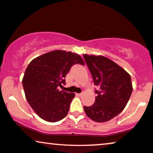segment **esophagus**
Instances as JSON below:
<instances>
[{"mask_svg":"<svg viewBox=\"0 0 153 153\" xmlns=\"http://www.w3.org/2000/svg\"><path fill=\"white\" fill-rule=\"evenodd\" d=\"M83 93H80V94H77V95L79 96V97H81V96H82Z\"/></svg>","mask_w":153,"mask_h":153,"instance_id":"esophagus-1","label":"esophagus"}]
</instances>
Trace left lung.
Segmentation results:
<instances>
[{
  "label": "left lung",
  "mask_w": 153,
  "mask_h": 153,
  "mask_svg": "<svg viewBox=\"0 0 153 153\" xmlns=\"http://www.w3.org/2000/svg\"><path fill=\"white\" fill-rule=\"evenodd\" d=\"M92 75L97 97L91 106H84L87 117L105 123L120 114L127 104L133 87L130 75L113 61L101 55L83 54Z\"/></svg>",
  "instance_id": "obj_1"
}]
</instances>
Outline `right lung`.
Here are the masks:
<instances>
[{"instance_id": "1", "label": "right lung", "mask_w": 153, "mask_h": 153, "mask_svg": "<svg viewBox=\"0 0 153 153\" xmlns=\"http://www.w3.org/2000/svg\"><path fill=\"white\" fill-rule=\"evenodd\" d=\"M85 65L82 58L64 50H54L33 59L24 73L23 85L30 106L40 118L56 123L68 114L74 93L59 91L71 66Z\"/></svg>"}]
</instances>
